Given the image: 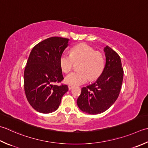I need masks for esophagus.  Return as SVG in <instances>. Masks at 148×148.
Masks as SVG:
<instances>
[{"label":"esophagus","mask_w":148,"mask_h":148,"mask_svg":"<svg viewBox=\"0 0 148 148\" xmlns=\"http://www.w3.org/2000/svg\"><path fill=\"white\" fill-rule=\"evenodd\" d=\"M68 87H69V90H72V88H73L74 86H72V85H69V86H68Z\"/></svg>","instance_id":"34e87169"}]
</instances>
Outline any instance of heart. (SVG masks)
Returning <instances> with one entry per match:
<instances>
[{
  "instance_id": "1",
  "label": "heart",
  "mask_w": 148,
  "mask_h": 148,
  "mask_svg": "<svg viewBox=\"0 0 148 148\" xmlns=\"http://www.w3.org/2000/svg\"><path fill=\"white\" fill-rule=\"evenodd\" d=\"M79 62L78 71L71 72L65 78L66 83L71 85H79L94 80L99 77L104 68V58L99 52H95L90 46L81 43L72 47L71 55L62 54L60 58V65L62 70L67 73L74 65Z\"/></svg>"
}]
</instances>
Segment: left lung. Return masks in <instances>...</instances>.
<instances>
[{
    "mask_svg": "<svg viewBox=\"0 0 148 148\" xmlns=\"http://www.w3.org/2000/svg\"><path fill=\"white\" fill-rule=\"evenodd\" d=\"M105 68L95 82L82 88L77 105L83 112L99 114L107 110L119 95L124 71L119 54L108 46L104 48Z\"/></svg>",
    "mask_w": 148,
    "mask_h": 148,
    "instance_id": "left-lung-1",
    "label": "left lung"
}]
</instances>
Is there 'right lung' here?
I'll list each match as a JSON object with an SVG mask.
<instances>
[{
  "label": "right lung",
  "instance_id": "1",
  "mask_svg": "<svg viewBox=\"0 0 148 148\" xmlns=\"http://www.w3.org/2000/svg\"><path fill=\"white\" fill-rule=\"evenodd\" d=\"M69 39L51 37L32 49L24 74V90L28 102L42 114L58 108L63 95L68 91L66 85H58L63 79L60 58L69 45Z\"/></svg>",
  "mask_w": 148,
  "mask_h": 148
}]
</instances>
